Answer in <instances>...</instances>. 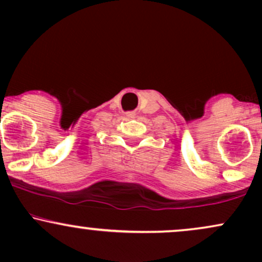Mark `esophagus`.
Segmentation results:
<instances>
[{"instance_id":"esophagus-1","label":"esophagus","mask_w":262,"mask_h":262,"mask_svg":"<svg viewBox=\"0 0 262 262\" xmlns=\"http://www.w3.org/2000/svg\"><path fill=\"white\" fill-rule=\"evenodd\" d=\"M125 116H127V118H129V119H133L137 117V114H135V112H127L125 113Z\"/></svg>"}]
</instances>
